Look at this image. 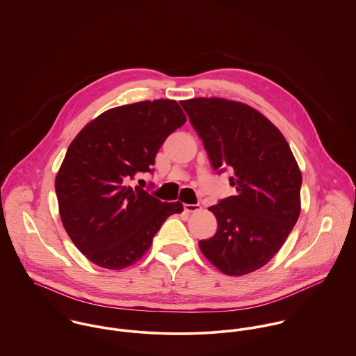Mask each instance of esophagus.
<instances>
[{"mask_svg":"<svg viewBox=\"0 0 356 356\" xmlns=\"http://www.w3.org/2000/svg\"><path fill=\"white\" fill-rule=\"evenodd\" d=\"M200 209H202L200 204H188V203L184 204V210H186L187 213H195V211H199Z\"/></svg>","mask_w":356,"mask_h":356,"instance_id":"esophagus-1","label":"esophagus"}]
</instances>
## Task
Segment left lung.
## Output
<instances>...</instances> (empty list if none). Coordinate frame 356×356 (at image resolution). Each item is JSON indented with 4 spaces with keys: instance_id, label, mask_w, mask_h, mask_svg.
<instances>
[{
    "instance_id": "1",
    "label": "left lung",
    "mask_w": 356,
    "mask_h": 356,
    "mask_svg": "<svg viewBox=\"0 0 356 356\" xmlns=\"http://www.w3.org/2000/svg\"><path fill=\"white\" fill-rule=\"evenodd\" d=\"M214 170L229 168L236 195L209 210L216 235L199 241L202 254L224 275L265 266L300 214L302 173L276 125L254 108L222 98L181 101Z\"/></svg>"
}]
</instances>
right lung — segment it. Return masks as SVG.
<instances>
[{"instance_id": "1", "label": "right lung", "mask_w": 356, "mask_h": 356, "mask_svg": "<svg viewBox=\"0 0 356 356\" xmlns=\"http://www.w3.org/2000/svg\"><path fill=\"white\" fill-rule=\"evenodd\" d=\"M186 121L176 101H142L104 112L70 145L54 184L60 217L92 264L134 265L165 220L183 211V203H163L129 180L153 172L159 147Z\"/></svg>"}]
</instances>
